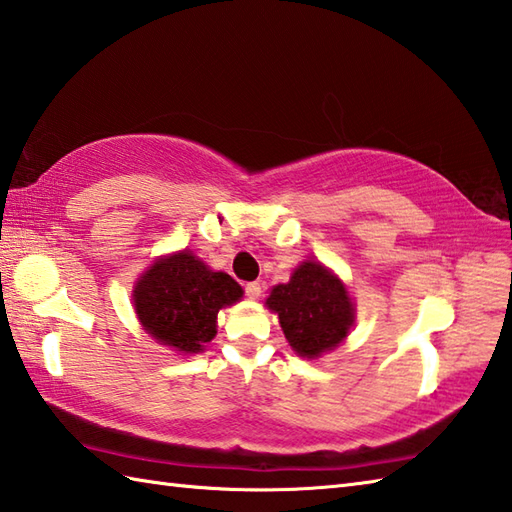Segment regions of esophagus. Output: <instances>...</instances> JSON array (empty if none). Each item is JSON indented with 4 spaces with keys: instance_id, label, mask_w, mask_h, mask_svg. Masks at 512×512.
<instances>
[{
    "instance_id": "1",
    "label": "esophagus",
    "mask_w": 512,
    "mask_h": 512,
    "mask_svg": "<svg viewBox=\"0 0 512 512\" xmlns=\"http://www.w3.org/2000/svg\"><path fill=\"white\" fill-rule=\"evenodd\" d=\"M244 290H246V295H248L250 299H257L259 295H262V286H259L257 281H248V284L244 286Z\"/></svg>"
}]
</instances>
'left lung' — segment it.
Returning a JSON list of instances; mask_svg holds the SVG:
<instances>
[{
	"label": "left lung",
	"instance_id": "obj_1",
	"mask_svg": "<svg viewBox=\"0 0 512 512\" xmlns=\"http://www.w3.org/2000/svg\"><path fill=\"white\" fill-rule=\"evenodd\" d=\"M266 306L279 314L281 330L299 356H321L339 345L354 323L345 286L319 262H303L288 284L270 292Z\"/></svg>",
	"mask_w": 512,
	"mask_h": 512
}]
</instances>
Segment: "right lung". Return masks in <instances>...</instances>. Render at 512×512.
Listing matches in <instances>:
<instances>
[{
	"label": "right lung",
	"instance_id": "obj_1",
	"mask_svg": "<svg viewBox=\"0 0 512 512\" xmlns=\"http://www.w3.org/2000/svg\"><path fill=\"white\" fill-rule=\"evenodd\" d=\"M242 299V286L213 273L189 250L160 259L140 277L134 306L143 328L162 345L195 354L215 336L217 312Z\"/></svg>",
	"mask_w": 512,
	"mask_h": 512
}]
</instances>
